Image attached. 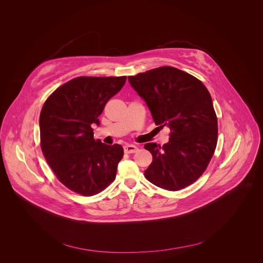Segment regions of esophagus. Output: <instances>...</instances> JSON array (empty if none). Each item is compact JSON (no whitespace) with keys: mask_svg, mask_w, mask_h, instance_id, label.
Returning <instances> with one entry per match:
<instances>
[{"mask_svg":"<svg viewBox=\"0 0 263 263\" xmlns=\"http://www.w3.org/2000/svg\"><path fill=\"white\" fill-rule=\"evenodd\" d=\"M138 149L139 148L133 144H127V145L124 146V152L125 153H135V152H138Z\"/></svg>","mask_w":263,"mask_h":263,"instance_id":"34e87169","label":"esophagus"}]
</instances>
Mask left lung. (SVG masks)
<instances>
[{
    "label": "left lung",
    "mask_w": 263,
    "mask_h": 263,
    "mask_svg": "<svg viewBox=\"0 0 263 263\" xmlns=\"http://www.w3.org/2000/svg\"><path fill=\"white\" fill-rule=\"evenodd\" d=\"M148 106L156 125L171 130L163 146L144 144L152 162L145 178L168 191L194 183L204 173L215 152L218 121L205 86L187 72L161 66L128 77Z\"/></svg>",
    "instance_id": "8db88e82"
}]
</instances>
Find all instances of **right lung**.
I'll list each match as a JSON object with an SVG mask.
<instances>
[{"mask_svg":"<svg viewBox=\"0 0 263 263\" xmlns=\"http://www.w3.org/2000/svg\"><path fill=\"white\" fill-rule=\"evenodd\" d=\"M126 76L88 77L68 81L48 97L40 117V147L57 178L69 190L93 196L115 180L123 157L120 144L93 139L91 125Z\"/></svg>","mask_w":263,"mask_h":263,"instance_id":"add662e5","label":"right lung"}]
</instances>
